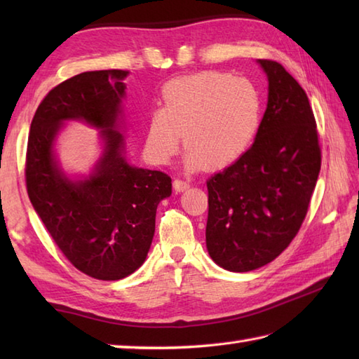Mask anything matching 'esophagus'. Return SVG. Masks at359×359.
Listing matches in <instances>:
<instances>
[{"label":"esophagus","instance_id":"34e87169","mask_svg":"<svg viewBox=\"0 0 359 359\" xmlns=\"http://www.w3.org/2000/svg\"><path fill=\"white\" fill-rule=\"evenodd\" d=\"M172 187H174L175 191H177V193H182V191H185V189H188V188H189V182H188V180L174 179V182H172Z\"/></svg>","mask_w":359,"mask_h":359}]
</instances>
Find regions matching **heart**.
Segmentation results:
<instances>
[{"instance_id":"heart-1","label":"heart","mask_w":359,"mask_h":359,"mask_svg":"<svg viewBox=\"0 0 359 359\" xmlns=\"http://www.w3.org/2000/svg\"><path fill=\"white\" fill-rule=\"evenodd\" d=\"M163 106L151 112L147 152L163 165L188 147V170L225 168L245 154L262 118V95L255 83L219 71H202L168 81Z\"/></svg>"}]
</instances>
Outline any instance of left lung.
<instances>
[{
    "label": "left lung",
    "mask_w": 359,
    "mask_h": 359,
    "mask_svg": "<svg viewBox=\"0 0 359 359\" xmlns=\"http://www.w3.org/2000/svg\"><path fill=\"white\" fill-rule=\"evenodd\" d=\"M269 102L255 143L207 180V248L228 271H251L276 259L306 219L321 170L316 121L306 90L284 66L257 60Z\"/></svg>",
    "instance_id": "obj_1"
}]
</instances>
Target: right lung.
Returning <instances> with one entry per match:
<instances>
[{"mask_svg": "<svg viewBox=\"0 0 359 359\" xmlns=\"http://www.w3.org/2000/svg\"><path fill=\"white\" fill-rule=\"evenodd\" d=\"M128 71H90L60 83L38 106L26 154L29 199L46 230L75 269L100 280L134 273L148 256L160 201L171 177L125 158L117 131ZM67 119L102 128L104 154L88 178L69 180L57 165L55 139Z\"/></svg>", "mask_w": 359, "mask_h": 359, "instance_id": "add662e5", "label": "right lung"}]
</instances>
